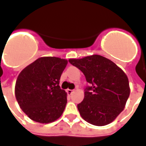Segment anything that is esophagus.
<instances>
[{
  "instance_id": "1",
  "label": "esophagus",
  "mask_w": 146,
  "mask_h": 146,
  "mask_svg": "<svg viewBox=\"0 0 146 146\" xmlns=\"http://www.w3.org/2000/svg\"><path fill=\"white\" fill-rule=\"evenodd\" d=\"M67 93H68V95L71 96L72 94V92H73V90L72 89H67Z\"/></svg>"
}]
</instances>
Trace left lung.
Instances as JSON below:
<instances>
[{
    "mask_svg": "<svg viewBox=\"0 0 146 146\" xmlns=\"http://www.w3.org/2000/svg\"><path fill=\"white\" fill-rule=\"evenodd\" d=\"M68 60L90 84L85 89L84 100L78 104L82 117L96 126L111 123L123 111L129 97L126 74L113 61L97 54Z\"/></svg>",
    "mask_w": 146,
    "mask_h": 146,
    "instance_id": "1",
    "label": "left lung"
}]
</instances>
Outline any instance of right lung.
<instances>
[{
	"mask_svg": "<svg viewBox=\"0 0 146 146\" xmlns=\"http://www.w3.org/2000/svg\"><path fill=\"white\" fill-rule=\"evenodd\" d=\"M68 60L56 57H39L20 72L15 93L20 108L31 120L54 122L62 115L67 93L59 86Z\"/></svg>",
	"mask_w": 146,
	"mask_h": 146,
	"instance_id": "obj_1",
	"label": "right lung"
}]
</instances>
